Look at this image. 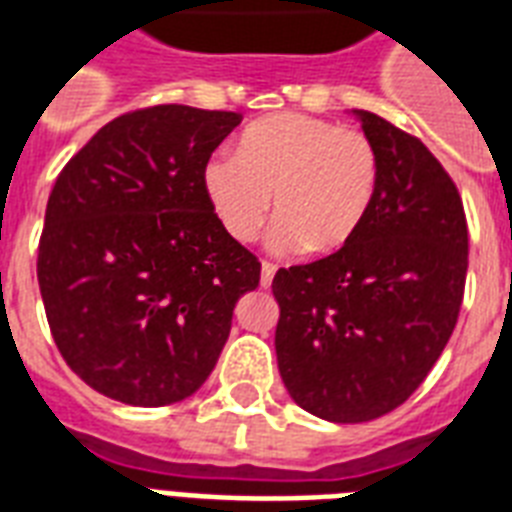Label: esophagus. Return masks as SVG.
Here are the masks:
<instances>
[{
    "instance_id": "1",
    "label": "esophagus",
    "mask_w": 512,
    "mask_h": 512,
    "mask_svg": "<svg viewBox=\"0 0 512 512\" xmlns=\"http://www.w3.org/2000/svg\"><path fill=\"white\" fill-rule=\"evenodd\" d=\"M275 272H277L275 264H269V261H264V264H261V285H264V288H269V285H272V277H275Z\"/></svg>"
}]
</instances>
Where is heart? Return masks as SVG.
I'll list each match as a JSON object with an SVG mask.
<instances>
[{
  "mask_svg": "<svg viewBox=\"0 0 512 512\" xmlns=\"http://www.w3.org/2000/svg\"><path fill=\"white\" fill-rule=\"evenodd\" d=\"M202 194L235 243H253L275 197V253H336L366 224L379 186V157L360 130L283 112L240 133L235 154L202 165Z\"/></svg>",
  "mask_w": 512,
  "mask_h": 512,
  "instance_id": "b5f03b06",
  "label": "heart"
}]
</instances>
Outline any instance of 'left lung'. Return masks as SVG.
<instances>
[{
    "label": "left lung",
    "instance_id": "1",
    "mask_svg": "<svg viewBox=\"0 0 512 512\" xmlns=\"http://www.w3.org/2000/svg\"><path fill=\"white\" fill-rule=\"evenodd\" d=\"M379 157L366 224L326 259L277 269V368L326 422L390 414L425 382L457 326L467 275L462 200L427 146L352 109Z\"/></svg>",
    "mask_w": 512,
    "mask_h": 512
}]
</instances>
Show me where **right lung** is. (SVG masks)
<instances>
[{
  "mask_svg": "<svg viewBox=\"0 0 512 512\" xmlns=\"http://www.w3.org/2000/svg\"><path fill=\"white\" fill-rule=\"evenodd\" d=\"M243 114L165 104L122 114L69 160L47 200L37 277L69 368L157 408L200 390L261 264L219 227L202 165Z\"/></svg>",
  "mask_w": 512,
  "mask_h": 512,
  "instance_id": "1",
  "label": "right lung"
}]
</instances>
